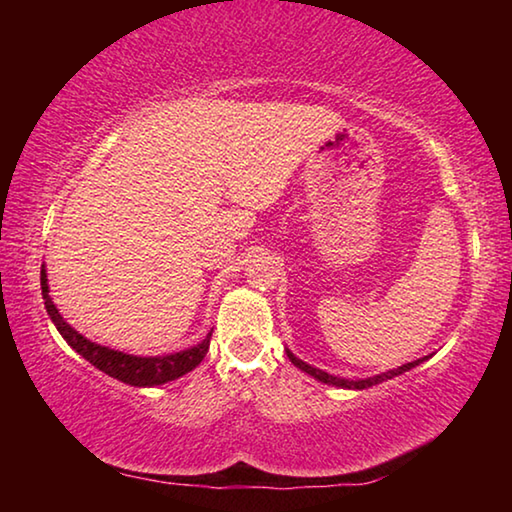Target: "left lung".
I'll list each match as a JSON object with an SVG mask.
<instances>
[{"label": "left lung", "instance_id": "obj_1", "mask_svg": "<svg viewBox=\"0 0 512 512\" xmlns=\"http://www.w3.org/2000/svg\"><path fill=\"white\" fill-rule=\"evenodd\" d=\"M287 357L291 359L293 366H298L300 370H305L307 375L316 377L318 381H323V384H332V386H339V388H357V391H361V388H370V386H375V384H381V381H386V379H393V377H397V375H402V372L411 370L413 366H418V363L422 361V359H418V361H411V363H406V366H400V368H395V370H388V372H381V375H377V377H368V379H357V381H350V379H343V377L327 375V372L318 370V368H314V366H309V363L300 361L298 357H293V354H291L289 350H287Z\"/></svg>", "mask_w": 512, "mask_h": 512}]
</instances>
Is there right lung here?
I'll list each match as a JSON object with an SVG mask.
<instances>
[{"mask_svg": "<svg viewBox=\"0 0 512 512\" xmlns=\"http://www.w3.org/2000/svg\"><path fill=\"white\" fill-rule=\"evenodd\" d=\"M40 287H42V300H45L47 314L51 320H54V325L60 332V336H63V339L72 345V348L79 352L83 359H88L92 366H97L99 370H103L110 377L124 381V384H131V386L167 384V381L183 377L185 372L194 370L198 363L203 361L207 348H210L212 332L207 334L205 339L196 345V348H189V350L176 352V354H167V357H133V354H124V352L103 348V345L88 341L83 334H79L76 329L69 327L63 320V316L58 314L56 305L49 298L45 266H42V271H40Z\"/></svg>", "mask_w": 512, "mask_h": 512, "instance_id": "add662e5", "label": "right lung"}]
</instances>
